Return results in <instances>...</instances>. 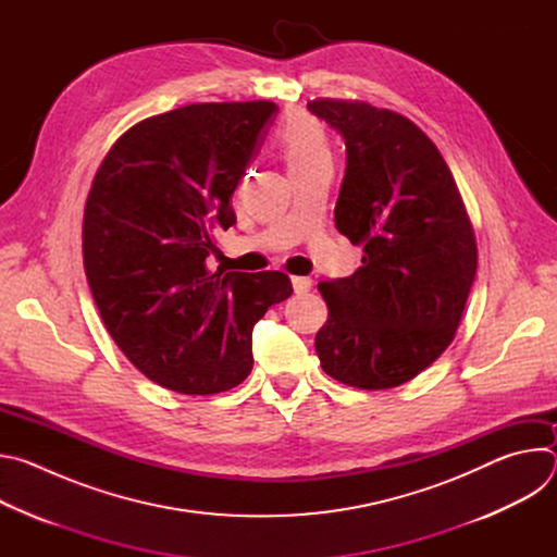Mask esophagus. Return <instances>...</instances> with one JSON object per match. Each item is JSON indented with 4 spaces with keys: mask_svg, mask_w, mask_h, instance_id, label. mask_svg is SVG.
<instances>
[{
    "mask_svg": "<svg viewBox=\"0 0 557 557\" xmlns=\"http://www.w3.org/2000/svg\"><path fill=\"white\" fill-rule=\"evenodd\" d=\"M290 282H293V288H295V293H297V295L308 293V290H310V286H312V280H310V277H301V275H295Z\"/></svg>",
    "mask_w": 557,
    "mask_h": 557,
    "instance_id": "1",
    "label": "esophagus"
}]
</instances>
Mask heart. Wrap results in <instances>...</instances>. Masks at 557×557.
I'll list each match as a JSON object with an SVG mask.
<instances>
[{"label":"heart","instance_id":"b5f03b06","mask_svg":"<svg viewBox=\"0 0 557 557\" xmlns=\"http://www.w3.org/2000/svg\"><path fill=\"white\" fill-rule=\"evenodd\" d=\"M277 145L290 170L310 168L314 163L331 161L329 140L322 127L310 119H293L277 132Z\"/></svg>","mask_w":557,"mask_h":557}]
</instances>
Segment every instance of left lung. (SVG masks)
<instances>
[{
  "label": "left lung",
  "mask_w": 557,
  "mask_h": 557,
  "mask_svg": "<svg viewBox=\"0 0 557 557\" xmlns=\"http://www.w3.org/2000/svg\"><path fill=\"white\" fill-rule=\"evenodd\" d=\"M308 110L346 140L335 224L363 247L350 277L317 284L329 322L314 350L346 385L396 387L456 337L479 264L473 226L438 147L410 119L344 99Z\"/></svg>",
  "instance_id": "obj_1"
}]
</instances>
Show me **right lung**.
I'll use <instances>...</instances> for the list:
<instances>
[{
    "instance_id": "right-lung-1",
    "label": "right lung",
    "mask_w": 557,
    "mask_h": 557,
    "mask_svg": "<svg viewBox=\"0 0 557 557\" xmlns=\"http://www.w3.org/2000/svg\"><path fill=\"white\" fill-rule=\"evenodd\" d=\"M273 101L194 103L132 125L106 153L84 213V267L101 320L153 383L215 394L253 368L251 333L290 297L286 273L207 267L235 222Z\"/></svg>"
}]
</instances>
